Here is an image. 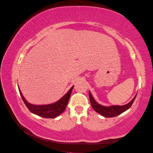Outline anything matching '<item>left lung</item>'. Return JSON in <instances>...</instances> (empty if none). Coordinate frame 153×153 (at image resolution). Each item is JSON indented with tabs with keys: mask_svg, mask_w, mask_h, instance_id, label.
Instances as JSON below:
<instances>
[{
	"mask_svg": "<svg viewBox=\"0 0 153 153\" xmlns=\"http://www.w3.org/2000/svg\"><path fill=\"white\" fill-rule=\"evenodd\" d=\"M89 100L91 104L92 107L96 111V112L101 114L102 116L105 117H114L117 116L118 115L121 114L125 111L128 110L129 108L131 107L132 105L134 100L136 98L137 94L135 96V97L133 98V100L130 101V102L128 103L126 105H112L109 106H103L100 104H99L98 102H96L95 100L94 99L93 97H92L91 92L89 91Z\"/></svg>",
	"mask_w": 153,
	"mask_h": 153,
	"instance_id": "8db88e82",
	"label": "left lung"
}]
</instances>
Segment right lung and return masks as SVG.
<instances>
[{
    "instance_id": "add662e5",
    "label": "right lung",
    "mask_w": 153,
    "mask_h": 153,
    "mask_svg": "<svg viewBox=\"0 0 153 153\" xmlns=\"http://www.w3.org/2000/svg\"><path fill=\"white\" fill-rule=\"evenodd\" d=\"M73 87L74 85L71 87V89L68 91L65 95L62 96V98L56 101V102L48 105H36L29 103L24 98L19 87H18V89H19L20 94L23 101H24L27 107L30 110V112L44 118L53 119L59 116V115H61L65 110L69 98H70Z\"/></svg>"
}]
</instances>
